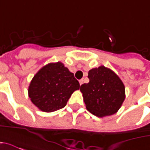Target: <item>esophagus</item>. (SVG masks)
Returning a JSON list of instances; mask_svg holds the SVG:
<instances>
[{
	"mask_svg": "<svg viewBox=\"0 0 150 150\" xmlns=\"http://www.w3.org/2000/svg\"><path fill=\"white\" fill-rule=\"evenodd\" d=\"M83 83V79H80V80H79V84L82 85Z\"/></svg>",
	"mask_w": 150,
	"mask_h": 150,
	"instance_id": "34e87169",
	"label": "esophagus"
}]
</instances>
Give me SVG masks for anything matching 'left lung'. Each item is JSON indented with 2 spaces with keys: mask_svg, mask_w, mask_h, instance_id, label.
Masks as SVG:
<instances>
[{
  "mask_svg": "<svg viewBox=\"0 0 150 150\" xmlns=\"http://www.w3.org/2000/svg\"><path fill=\"white\" fill-rule=\"evenodd\" d=\"M89 83L80 86L88 111L99 117L113 115L125 99V85L111 69L100 66L88 71Z\"/></svg>",
  "mask_w": 150,
  "mask_h": 150,
  "instance_id": "1",
  "label": "left lung"
}]
</instances>
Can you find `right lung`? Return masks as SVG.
I'll return each mask as SVG.
<instances>
[{"instance_id": "obj_1", "label": "right lung", "mask_w": 150, "mask_h": 150, "mask_svg": "<svg viewBox=\"0 0 150 150\" xmlns=\"http://www.w3.org/2000/svg\"><path fill=\"white\" fill-rule=\"evenodd\" d=\"M79 89V83L63 63L51 62L34 75L28 94L40 110L51 112L65 107L72 93Z\"/></svg>"}]
</instances>
